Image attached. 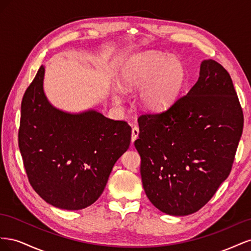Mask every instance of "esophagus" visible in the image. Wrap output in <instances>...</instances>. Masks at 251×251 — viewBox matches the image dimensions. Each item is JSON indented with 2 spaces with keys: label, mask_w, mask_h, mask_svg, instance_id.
Returning <instances> with one entry per match:
<instances>
[{
  "label": "esophagus",
  "mask_w": 251,
  "mask_h": 251,
  "mask_svg": "<svg viewBox=\"0 0 251 251\" xmlns=\"http://www.w3.org/2000/svg\"><path fill=\"white\" fill-rule=\"evenodd\" d=\"M138 135H139V128L137 126H134L132 128V141H135L137 139Z\"/></svg>",
  "instance_id": "esophagus-1"
}]
</instances>
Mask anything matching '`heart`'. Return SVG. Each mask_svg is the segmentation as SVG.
<instances>
[{
  "label": "heart",
  "instance_id": "obj_1",
  "mask_svg": "<svg viewBox=\"0 0 251 251\" xmlns=\"http://www.w3.org/2000/svg\"><path fill=\"white\" fill-rule=\"evenodd\" d=\"M126 89H140V101L151 111H163L178 100L186 81L183 63L162 52L148 50L133 55L121 71ZM120 94L124 89L119 87ZM118 98V97H116Z\"/></svg>",
  "mask_w": 251,
  "mask_h": 251
}]
</instances>
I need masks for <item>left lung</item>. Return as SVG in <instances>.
I'll return each mask as SVG.
<instances>
[{
	"mask_svg": "<svg viewBox=\"0 0 251 251\" xmlns=\"http://www.w3.org/2000/svg\"><path fill=\"white\" fill-rule=\"evenodd\" d=\"M243 124L229 73L216 60H203L186 95L168 110L138 118L134 144L151 204L172 216L202 208L228 177Z\"/></svg>",
	"mask_w": 251,
	"mask_h": 251,
	"instance_id": "1",
	"label": "left lung"
}]
</instances>
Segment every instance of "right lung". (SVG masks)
Here are the masks:
<instances>
[{"mask_svg": "<svg viewBox=\"0 0 251 251\" xmlns=\"http://www.w3.org/2000/svg\"><path fill=\"white\" fill-rule=\"evenodd\" d=\"M41 66L21 104L19 148L30 184L53 206L78 210L93 204L115 162L130 147L132 128L96 110L69 113L44 92Z\"/></svg>", "mask_w": 251, "mask_h": 251, "instance_id": "add662e5", "label": "right lung"}]
</instances>
